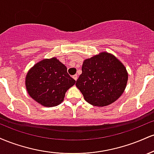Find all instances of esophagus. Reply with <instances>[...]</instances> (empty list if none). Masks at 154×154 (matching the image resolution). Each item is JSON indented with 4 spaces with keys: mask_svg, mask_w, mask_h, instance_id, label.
<instances>
[{
    "mask_svg": "<svg viewBox=\"0 0 154 154\" xmlns=\"http://www.w3.org/2000/svg\"><path fill=\"white\" fill-rule=\"evenodd\" d=\"M73 77V78H74V79H75V80H77V78H78V76H77V75H74V76H73V77Z\"/></svg>",
    "mask_w": 154,
    "mask_h": 154,
    "instance_id": "obj_1",
    "label": "esophagus"
}]
</instances>
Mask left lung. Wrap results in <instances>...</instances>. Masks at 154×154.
Wrapping results in <instances>:
<instances>
[{"label": "left lung", "mask_w": 154, "mask_h": 154, "mask_svg": "<svg viewBox=\"0 0 154 154\" xmlns=\"http://www.w3.org/2000/svg\"><path fill=\"white\" fill-rule=\"evenodd\" d=\"M128 80L125 65L115 56L105 51L84 60L76 86L88 103L103 107L115 102L122 95Z\"/></svg>", "instance_id": "1"}]
</instances>
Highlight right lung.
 Instances as JSON below:
<instances>
[{"label":"right lung","instance_id":"add662e5","mask_svg":"<svg viewBox=\"0 0 154 154\" xmlns=\"http://www.w3.org/2000/svg\"><path fill=\"white\" fill-rule=\"evenodd\" d=\"M75 82L67 73L66 66L56 57L38 61L29 69L25 78L28 94L45 107L59 105Z\"/></svg>","mask_w":154,"mask_h":154}]
</instances>
